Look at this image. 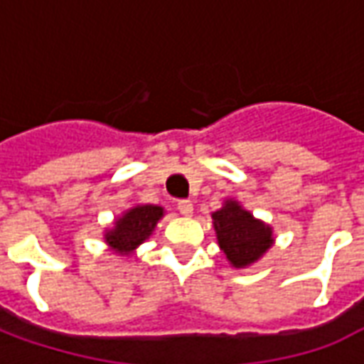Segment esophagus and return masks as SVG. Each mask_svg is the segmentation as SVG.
<instances>
[{
    "instance_id": "obj_1",
    "label": "esophagus",
    "mask_w": 364,
    "mask_h": 364,
    "mask_svg": "<svg viewBox=\"0 0 364 364\" xmlns=\"http://www.w3.org/2000/svg\"><path fill=\"white\" fill-rule=\"evenodd\" d=\"M177 210H179L183 216H191V214H193V203H191V200H179V203H177Z\"/></svg>"
}]
</instances>
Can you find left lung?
<instances>
[{
	"label": "left lung",
	"instance_id": "obj_1",
	"mask_svg": "<svg viewBox=\"0 0 364 364\" xmlns=\"http://www.w3.org/2000/svg\"><path fill=\"white\" fill-rule=\"evenodd\" d=\"M218 244L234 267H245L267 252L273 237L271 228L255 220L236 200H228L224 208L213 214Z\"/></svg>",
	"mask_w": 364,
	"mask_h": 364
}]
</instances>
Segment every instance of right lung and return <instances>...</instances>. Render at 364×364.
Here are the masks:
<instances>
[{"instance_id": "1", "label": "right lung", "mask_w": 364, "mask_h": 364, "mask_svg": "<svg viewBox=\"0 0 364 364\" xmlns=\"http://www.w3.org/2000/svg\"><path fill=\"white\" fill-rule=\"evenodd\" d=\"M161 216H164V208H159V206H136L117 220L114 228L107 232L105 240L114 252L127 255L134 250L136 245L142 244L146 237H150L151 230L156 228V224Z\"/></svg>"}]
</instances>
